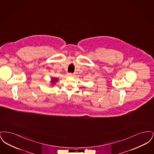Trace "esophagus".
Returning a JSON list of instances; mask_svg holds the SVG:
<instances>
[{
  "instance_id": "obj_1",
  "label": "esophagus",
  "mask_w": 154,
  "mask_h": 154,
  "mask_svg": "<svg viewBox=\"0 0 154 154\" xmlns=\"http://www.w3.org/2000/svg\"><path fill=\"white\" fill-rule=\"evenodd\" d=\"M67 75H68V76H73V74L72 73H67Z\"/></svg>"
}]
</instances>
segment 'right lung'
Listing matches in <instances>:
<instances>
[{
	"mask_svg": "<svg viewBox=\"0 0 154 154\" xmlns=\"http://www.w3.org/2000/svg\"><path fill=\"white\" fill-rule=\"evenodd\" d=\"M57 81H58V79H57V78H54H54H52L50 82H51L52 85H55V84H56V82H57Z\"/></svg>",
	"mask_w": 154,
	"mask_h": 154,
	"instance_id": "add662e5",
	"label": "right lung"
}]
</instances>
